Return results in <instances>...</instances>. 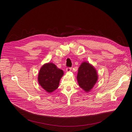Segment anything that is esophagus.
<instances>
[{"label":"esophagus","instance_id":"esophagus-1","mask_svg":"<svg viewBox=\"0 0 132 132\" xmlns=\"http://www.w3.org/2000/svg\"><path fill=\"white\" fill-rule=\"evenodd\" d=\"M71 71V67H67V68L66 69V72H70Z\"/></svg>","mask_w":132,"mask_h":132}]
</instances>
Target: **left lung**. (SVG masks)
Instances as JSON below:
<instances>
[{
  "mask_svg": "<svg viewBox=\"0 0 132 132\" xmlns=\"http://www.w3.org/2000/svg\"><path fill=\"white\" fill-rule=\"evenodd\" d=\"M98 76L96 69L88 62H83L78 69L77 80L79 86L86 92L93 88L97 82Z\"/></svg>",
  "mask_w": 132,
  "mask_h": 132,
  "instance_id": "8db88e82",
  "label": "left lung"
}]
</instances>
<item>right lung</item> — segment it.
<instances>
[{
	"label": "right lung",
	"mask_w": 132,
	"mask_h": 132,
	"mask_svg": "<svg viewBox=\"0 0 132 132\" xmlns=\"http://www.w3.org/2000/svg\"><path fill=\"white\" fill-rule=\"evenodd\" d=\"M63 71L58 69L54 63H45L40 68L37 81L39 85L48 93L54 92L59 87Z\"/></svg>",
	"instance_id": "obj_1"
}]
</instances>
